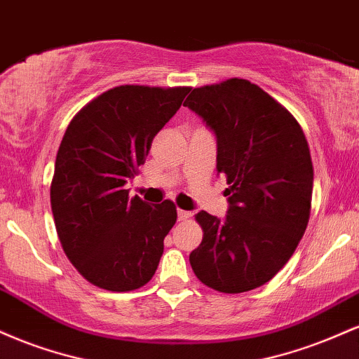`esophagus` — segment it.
I'll return each mask as SVG.
<instances>
[{
	"instance_id": "esophagus-1",
	"label": "esophagus",
	"mask_w": 359,
	"mask_h": 359,
	"mask_svg": "<svg viewBox=\"0 0 359 359\" xmlns=\"http://www.w3.org/2000/svg\"><path fill=\"white\" fill-rule=\"evenodd\" d=\"M191 216H192V214L189 211H184V209H177V217H179V221H187Z\"/></svg>"
}]
</instances>
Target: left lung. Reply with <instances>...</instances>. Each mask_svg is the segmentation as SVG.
Masks as SVG:
<instances>
[{
    "mask_svg": "<svg viewBox=\"0 0 359 359\" xmlns=\"http://www.w3.org/2000/svg\"><path fill=\"white\" fill-rule=\"evenodd\" d=\"M184 106L216 135L217 174L229 185L224 219L196 214L204 234L189 262L214 290H253L283 269L306 233L314 184L306 135L269 93L238 77L196 88Z\"/></svg>",
    "mask_w": 359,
    "mask_h": 359,
    "instance_id": "1",
    "label": "left lung"
}]
</instances>
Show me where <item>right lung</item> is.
<instances>
[{
  "label": "right lung",
  "instance_id": "1",
  "mask_svg": "<svg viewBox=\"0 0 359 359\" xmlns=\"http://www.w3.org/2000/svg\"><path fill=\"white\" fill-rule=\"evenodd\" d=\"M189 90L118 86L88 102L65 130L50 185L53 221L67 258L93 285L130 292L155 275L175 204L130 199L125 184Z\"/></svg>",
  "mask_w": 359,
  "mask_h": 359
}]
</instances>
